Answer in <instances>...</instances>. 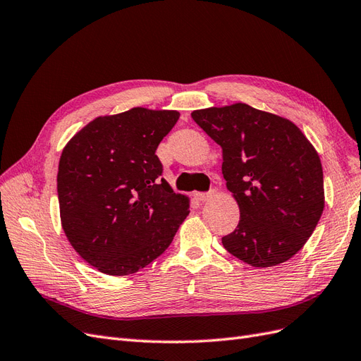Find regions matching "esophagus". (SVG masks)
I'll return each instance as SVG.
<instances>
[{"label":"esophagus","instance_id":"esophagus-1","mask_svg":"<svg viewBox=\"0 0 361 361\" xmlns=\"http://www.w3.org/2000/svg\"><path fill=\"white\" fill-rule=\"evenodd\" d=\"M214 191H207V192H195L194 194V197L197 199L199 202H206V200H209V199H212L214 197Z\"/></svg>","mask_w":361,"mask_h":361}]
</instances>
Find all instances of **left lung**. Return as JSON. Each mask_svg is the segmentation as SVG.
Here are the masks:
<instances>
[{"mask_svg":"<svg viewBox=\"0 0 361 361\" xmlns=\"http://www.w3.org/2000/svg\"><path fill=\"white\" fill-rule=\"evenodd\" d=\"M223 149V176L241 218L221 238L228 253L256 268L289 260L324 211L321 159L289 120L247 104L192 111Z\"/></svg>","mask_w":361,"mask_h":361,"instance_id":"obj_1","label":"left lung"}]
</instances>
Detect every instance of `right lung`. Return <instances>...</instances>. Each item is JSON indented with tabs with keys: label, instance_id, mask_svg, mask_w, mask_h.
Here are the masks:
<instances>
[{
	"label": "right lung",
	"instance_id": "1",
	"mask_svg": "<svg viewBox=\"0 0 361 361\" xmlns=\"http://www.w3.org/2000/svg\"><path fill=\"white\" fill-rule=\"evenodd\" d=\"M178 111L133 108L97 117L63 149L57 192L63 231L85 262L128 276L169 248L190 214L162 179L155 152Z\"/></svg>",
	"mask_w": 361,
	"mask_h": 361
}]
</instances>
